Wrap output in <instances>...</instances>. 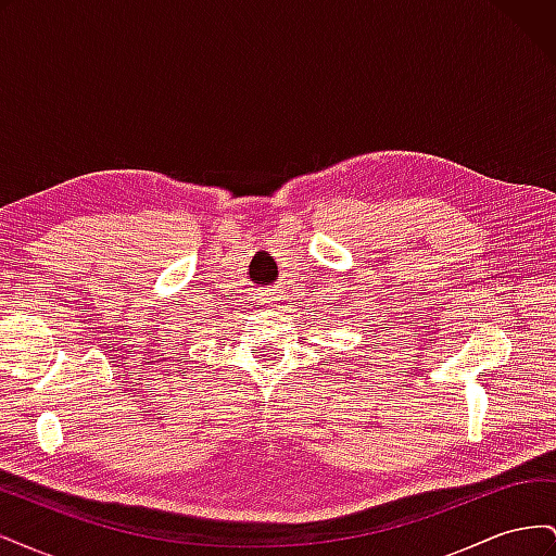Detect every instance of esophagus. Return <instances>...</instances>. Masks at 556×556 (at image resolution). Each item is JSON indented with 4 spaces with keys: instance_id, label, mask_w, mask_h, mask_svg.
Masks as SVG:
<instances>
[{
    "instance_id": "1",
    "label": "esophagus",
    "mask_w": 556,
    "mask_h": 556,
    "mask_svg": "<svg viewBox=\"0 0 556 556\" xmlns=\"http://www.w3.org/2000/svg\"><path fill=\"white\" fill-rule=\"evenodd\" d=\"M257 299H260L262 306H276L278 304V292L276 290H262Z\"/></svg>"
}]
</instances>
